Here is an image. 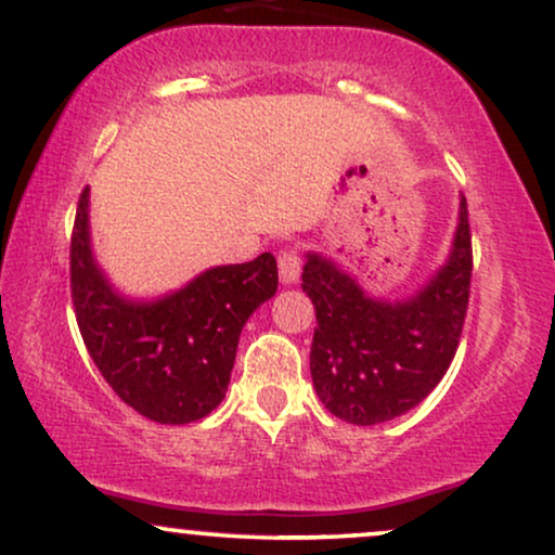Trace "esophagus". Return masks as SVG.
Segmentation results:
<instances>
[{
	"mask_svg": "<svg viewBox=\"0 0 555 555\" xmlns=\"http://www.w3.org/2000/svg\"><path fill=\"white\" fill-rule=\"evenodd\" d=\"M299 250L297 248H282L279 250V276L284 284H295L299 276Z\"/></svg>",
	"mask_w": 555,
	"mask_h": 555,
	"instance_id": "34e87169",
	"label": "esophagus"
}]
</instances>
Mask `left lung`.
<instances>
[{
    "label": "left lung",
    "mask_w": 555,
    "mask_h": 555,
    "mask_svg": "<svg viewBox=\"0 0 555 555\" xmlns=\"http://www.w3.org/2000/svg\"><path fill=\"white\" fill-rule=\"evenodd\" d=\"M468 202L447 263L416 297H370L331 258L307 253L302 289L315 305L310 372L333 416L357 426L390 422L429 396L455 357L470 297Z\"/></svg>",
    "instance_id": "8db88e82"
}]
</instances>
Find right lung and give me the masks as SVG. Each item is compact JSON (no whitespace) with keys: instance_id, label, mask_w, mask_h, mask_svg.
Segmentation results:
<instances>
[{"instance_id":"1","label":"right lung","mask_w":555,"mask_h":555,"mask_svg":"<svg viewBox=\"0 0 555 555\" xmlns=\"http://www.w3.org/2000/svg\"><path fill=\"white\" fill-rule=\"evenodd\" d=\"M82 191L72 230V302L92 362L116 396L157 424H191L222 403L240 331L253 310L276 295L271 253L214 266L183 289L133 302L103 276L90 248Z\"/></svg>"}]
</instances>
